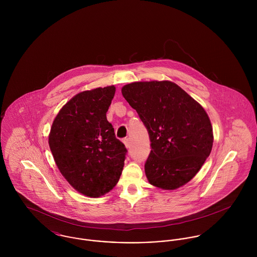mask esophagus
<instances>
[{
	"label": "esophagus",
	"mask_w": 257,
	"mask_h": 257,
	"mask_svg": "<svg viewBox=\"0 0 257 257\" xmlns=\"http://www.w3.org/2000/svg\"><path fill=\"white\" fill-rule=\"evenodd\" d=\"M123 144H124L125 147H131V146H132V141H131V139H130V138L124 139V140H123Z\"/></svg>",
	"instance_id": "1"
}]
</instances>
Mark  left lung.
Returning <instances> with one entry per match:
<instances>
[{
	"label": "left lung",
	"mask_w": 257,
	"mask_h": 257,
	"mask_svg": "<svg viewBox=\"0 0 257 257\" xmlns=\"http://www.w3.org/2000/svg\"><path fill=\"white\" fill-rule=\"evenodd\" d=\"M121 94L147 127L151 151L145 170L148 182L163 190L188 183L210 155L214 143L204 108L171 81L134 82Z\"/></svg>",
	"instance_id": "left-lung-1"
}]
</instances>
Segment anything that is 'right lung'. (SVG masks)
<instances>
[{
  "label": "right lung",
  "instance_id": "1",
  "mask_svg": "<svg viewBox=\"0 0 257 257\" xmlns=\"http://www.w3.org/2000/svg\"><path fill=\"white\" fill-rule=\"evenodd\" d=\"M114 92L111 85L75 95L59 110L49 133L48 144L60 173L87 197L110 192L124 165L127 150L106 116Z\"/></svg>",
  "mask_w": 257,
  "mask_h": 257
}]
</instances>
